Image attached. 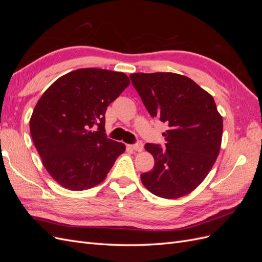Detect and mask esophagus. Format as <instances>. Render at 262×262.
<instances>
[{"label": "esophagus", "instance_id": "obj_1", "mask_svg": "<svg viewBox=\"0 0 262 262\" xmlns=\"http://www.w3.org/2000/svg\"><path fill=\"white\" fill-rule=\"evenodd\" d=\"M133 150H137V152H142L143 150V144L141 143V142H138L137 144H133L130 146Z\"/></svg>", "mask_w": 262, "mask_h": 262}]
</instances>
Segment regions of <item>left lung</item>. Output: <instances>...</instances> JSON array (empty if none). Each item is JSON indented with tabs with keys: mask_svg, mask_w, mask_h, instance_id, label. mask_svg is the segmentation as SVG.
<instances>
[{
	"mask_svg": "<svg viewBox=\"0 0 262 262\" xmlns=\"http://www.w3.org/2000/svg\"><path fill=\"white\" fill-rule=\"evenodd\" d=\"M149 115L167 122L166 147L146 143L154 168L141 175L153 194L177 199L208 176L220 153L223 118L211 95L191 78L170 72L130 75Z\"/></svg>",
	"mask_w": 262,
	"mask_h": 262,
	"instance_id": "8db88e82",
	"label": "left lung"
}]
</instances>
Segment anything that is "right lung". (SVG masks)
<instances>
[{
    "mask_svg": "<svg viewBox=\"0 0 262 262\" xmlns=\"http://www.w3.org/2000/svg\"><path fill=\"white\" fill-rule=\"evenodd\" d=\"M129 84L122 72L78 69L58 78L38 100L30 134L60 186L81 191L99 185L124 152L123 143L107 138L105 114Z\"/></svg>",
    "mask_w": 262,
    "mask_h": 262,
    "instance_id": "obj_1",
    "label": "right lung"
}]
</instances>
